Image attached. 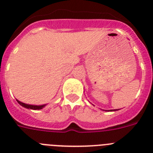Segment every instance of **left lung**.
<instances>
[{
  "instance_id": "obj_1",
  "label": "left lung",
  "mask_w": 153,
  "mask_h": 153,
  "mask_svg": "<svg viewBox=\"0 0 153 153\" xmlns=\"http://www.w3.org/2000/svg\"><path fill=\"white\" fill-rule=\"evenodd\" d=\"M109 111H115V110H109Z\"/></svg>"
}]
</instances>
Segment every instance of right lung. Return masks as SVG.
Wrapping results in <instances>:
<instances>
[{
  "mask_svg": "<svg viewBox=\"0 0 153 153\" xmlns=\"http://www.w3.org/2000/svg\"><path fill=\"white\" fill-rule=\"evenodd\" d=\"M18 101V102L21 105H22L23 107L26 108H29V109H33V110H39V109H42L45 107L46 105H28V104H25V103H23V102H20V101Z\"/></svg>",
  "mask_w": 153,
  "mask_h": 153,
  "instance_id": "obj_1",
  "label": "right lung"
}]
</instances>
